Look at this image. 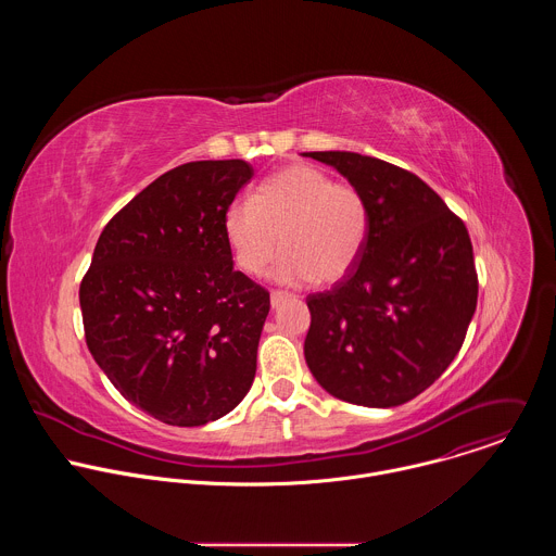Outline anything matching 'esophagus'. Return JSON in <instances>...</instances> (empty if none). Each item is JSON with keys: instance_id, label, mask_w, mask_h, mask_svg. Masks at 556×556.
<instances>
[{"instance_id": "obj_1", "label": "esophagus", "mask_w": 556, "mask_h": 556, "mask_svg": "<svg viewBox=\"0 0 556 556\" xmlns=\"http://www.w3.org/2000/svg\"><path fill=\"white\" fill-rule=\"evenodd\" d=\"M286 299H288V294H286V292H279V290H277V292H273V294H270V305H273V309H277Z\"/></svg>"}]
</instances>
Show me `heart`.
Masks as SVG:
<instances>
[{"instance_id":"1","label":"heart","mask_w":556,"mask_h":556,"mask_svg":"<svg viewBox=\"0 0 556 556\" xmlns=\"http://www.w3.org/2000/svg\"><path fill=\"white\" fill-rule=\"evenodd\" d=\"M222 230L242 273L262 275L279 253L273 279L288 286L334 283L361 260L369 235L365 195L312 165H288L266 178L253 200L226 206Z\"/></svg>"}]
</instances>
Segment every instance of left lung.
I'll use <instances>...</instances> for the list:
<instances>
[{
	"label": "left lung",
	"instance_id": "obj_1",
	"mask_svg": "<svg viewBox=\"0 0 556 556\" xmlns=\"http://www.w3.org/2000/svg\"><path fill=\"white\" fill-rule=\"evenodd\" d=\"M334 167L369 206L356 266L307 296L305 363L334 399L399 407L459 352L478 305V273L464 222L418 176L354 151H305Z\"/></svg>",
	"mask_w": 556,
	"mask_h": 556
}]
</instances>
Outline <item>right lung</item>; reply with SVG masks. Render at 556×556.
I'll use <instances>...</instances> for the list:
<instances>
[{
  "instance_id": "right-lung-1",
  "label": "right lung",
  "mask_w": 556,
  "mask_h": 556,
  "mask_svg": "<svg viewBox=\"0 0 556 556\" xmlns=\"http://www.w3.org/2000/svg\"><path fill=\"white\" fill-rule=\"evenodd\" d=\"M244 161L180 165L103 228L78 290L92 358L125 401L200 427L244 401L270 294L232 270L222 219Z\"/></svg>"
}]
</instances>
